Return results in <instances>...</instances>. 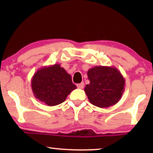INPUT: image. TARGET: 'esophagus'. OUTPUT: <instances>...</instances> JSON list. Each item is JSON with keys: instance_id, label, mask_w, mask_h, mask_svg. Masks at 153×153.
I'll use <instances>...</instances> for the list:
<instances>
[{"instance_id": "obj_1", "label": "esophagus", "mask_w": 153, "mask_h": 153, "mask_svg": "<svg viewBox=\"0 0 153 153\" xmlns=\"http://www.w3.org/2000/svg\"><path fill=\"white\" fill-rule=\"evenodd\" d=\"M76 86L79 89H82V88H83V87H84V83L81 82L80 83H78V84L76 85Z\"/></svg>"}]
</instances>
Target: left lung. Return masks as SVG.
<instances>
[{
    "label": "left lung",
    "mask_w": 153,
    "mask_h": 153,
    "mask_svg": "<svg viewBox=\"0 0 153 153\" xmlns=\"http://www.w3.org/2000/svg\"><path fill=\"white\" fill-rule=\"evenodd\" d=\"M90 83L84 91L92 104L107 108L118 103L125 91V80L115 67L95 66L87 72Z\"/></svg>",
    "instance_id": "left-lung-1"
}]
</instances>
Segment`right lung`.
<instances>
[{"label":"right lung","instance_id":"1","mask_svg":"<svg viewBox=\"0 0 153 153\" xmlns=\"http://www.w3.org/2000/svg\"><path fill=\"white\" fill-rule=\"evenodd\" d=\"M33 95L47 106L61 104L76 86L72 81L71 75L60 64L39 68L31 79Z\"/></svg>","mask_w":153,"mask_h":153}]
</instances>
